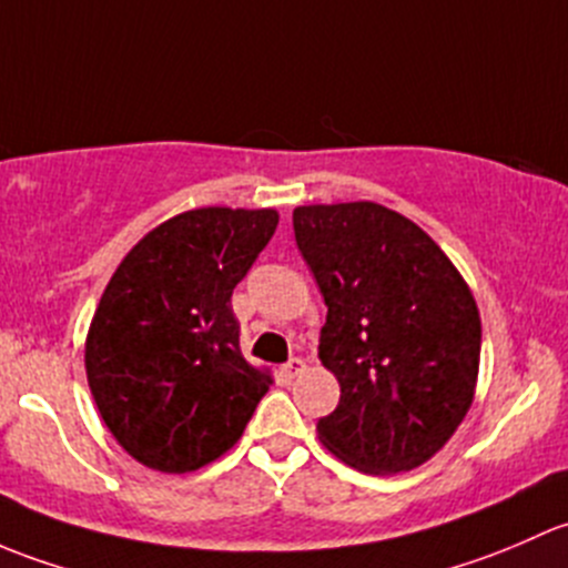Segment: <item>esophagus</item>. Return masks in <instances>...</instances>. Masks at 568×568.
Masks as SVG:
<instances>
[{
	"mask_svg": "<svg viewBox=\"0 0 568 568\" xmlns=\"http://www.w3.org/2000/svg\"><path fill=\"white\" fill-rule=\"evenodd\" d=\"M303 369H306V364H303L301 358H290L286 361V364L282 366V372H284V377H297V374H301Z\"/></svg>",
	"mask_w": 568,
	"mask_h": 568,
	"instance_id": "1",
	"label": "esophagus"
}]
</instances>
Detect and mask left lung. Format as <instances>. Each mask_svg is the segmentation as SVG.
<instances>
[{
	"instance_id": "left-lung-1",
	"label": "left lung",
	"mask_w": 568,
	"mask_h": 568,
	"mask_svg": "<svg viewBox=\"0 0 568 568\" xmlns=\"http://www.w3.org/2000/svg\"><path fill=\"white\" fill-rule=\"evenodd\" d=\"M292 230L327 306L320 361L342 385L317 420L327 452L364 473L424 465L476 390L481 320L465 278L383 204H308Z\"/></svg>"
}]
</instances>
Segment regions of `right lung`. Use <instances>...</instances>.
Masks as SVG:
<instances>
[{
    "label": "right lung",
    "instance_id": "obj_1",
    "mask_svg": "<svg viewBox=\"0 0 568 568\" xmlns=\"http://www.w3.org/2000/svg\"><path fill=\"white\" fill-rule=\"evenodd\" d=\"M276 224V210H189L111 276L87 336V379L109 432L142 465L189 473L219 459L271 388L241 353L232 290Z\"/></svg>",
    "mask_w": 568,
    "mask_h": 568
}]
</instances>
